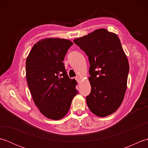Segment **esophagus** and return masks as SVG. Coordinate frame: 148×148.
Segmentation results:
<instances>
[{
    "instance_id": "obj_1",
    "label": "esophagus",
    "mask_w": 148,
    "mask_h": 148,
    "mask_svg": "<svg viewBox=\"0 0 148 148\" xmlns=\"http://www.w3.org/2000/svg\"><path fill=\"white\" fill-rule=\"evenodd\" d=\"M76 80L77 81V83H80V81H81V77H79V76H77V77H76Z\"/></svg>"
}]
</instances>
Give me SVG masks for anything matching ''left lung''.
Segmentation results:
<instances>
[{
	"mask_svg": "<svg viewBox=\"0 0 148 148\" xmlns=\"http://www.w3.org/2000/svg\"><path fill=\"white\" fill-rule=\"evenodd\" d=\"M88 56L91 92L90 110L99 117L112 114L120 106L127 90L129 64L119 37L105 29L74 40Z\"/></svg>",
	"mask_w": 148,
	"mask_h": 148,
	"instance_id": "obj_1",
	"label": "left lung"
}]
</instances>
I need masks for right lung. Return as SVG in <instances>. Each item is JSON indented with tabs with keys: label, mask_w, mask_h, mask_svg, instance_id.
<instances>
[{
	"label": "right lung",
	"mask_w": 148,
	"mask_h": 148,
	"mask_svg": "<svg viewBox=\"0 0 148 148\" xmlns=\"http://www.w3.org/2000/svg\"><path fill=\"white\" fill-rule=\"evenodd\" d=\"M71 40L47 38L34 45L26 60L28 86L36 106L46 118L55 120L67 114L78 93L63 63Z\"/></svg>",
	"instance_id": "1"
}]
</instances>
